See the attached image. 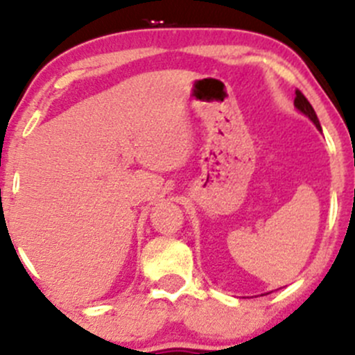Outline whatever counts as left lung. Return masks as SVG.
Returning a JSON list of instances; mask_svg holds the SVG:
<instances>
[{
  "mask_svg": "<svg viewBox=\"0 0 355 355\" xmlns=\"http://www.w3.org/2000/svg\"><path fill=\"white\" fill-rule=\"evenodd\" d=\"M295 106H296V108L300 110L301 113H303V115H306L308 118H310L311 121H313V123L316 125V128H318V130H322V127H320V121H318V118H316V113H315L313 106L310 105V101H308L306 98H304V94L301 93L300 89H296Z\"/></svg>",
  "mask_w": 355,
  "mask_h": 355,
  "instance_id": "obj_1",
  "label": "left lung"
}]
</instances>
